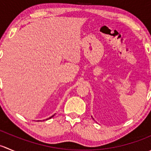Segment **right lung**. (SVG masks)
<instances>
[{"label": "right lung", "instance_id": "right-lung-1", "mask_svg": "<svg viewBox=\"0 0 151 151\" xmlns=\"http://www.w3.org/2000/svg\"><path fill=\"white\" fill-rule=\"evenodd\" d=\"M52 117H53V115H52V117H50V118H48V119H50V118H52ZM48 119H46V120H48Z\"/></svg>", "mask_w": 151, "mask_h": 151}]
</instances>
